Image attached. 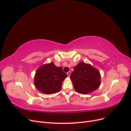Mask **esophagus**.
Segmentation results:
<instances>
[{"label":"esophagus","mask_w":131,"mask_h":131,"mask_svg":"<svg viewBox=\"0 0 131 131\" xmlns=\"http://www.w3.org/2000/svg\"><path fill=\"white\" fill-rule=\"evenodd\" d=\"M70 72H68V73H67V75H68V77H70Z\"/></svg>","instance_id":"34e87169"}]
</instances>
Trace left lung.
Segmentation results:
<instances>
[{
    "label": "left lung",
    "instance_id": "left-lung-1",
    "mask_svg": "<svg viewBox=\"0 0 131 131\" xmlns=\"http://www.w3.org/2000/svg\"><path fill=\"white\" fill-rule=\"evenodd\" d=\"M70 78L75 90L82 94L92 92L101 84V74L98 70L82 62L74 67Z\"/></svg>",
    "mask_w": 131,
    "mask_h": 131
}]
</instances>
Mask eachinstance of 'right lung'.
I'll return each instance as SVG.
<instances>
[{
	"label": "right lung",
	"instance_id": "add662e5",
	"mask_svg": "<svg viewBox=\"0 0 131 131\" xmlns=\"http://www.w3.org/2000/svg\"><path fill=\"white\" fill-rule=\"evenodd\" d=\"M67 76L62 67L51 62L41 66L36 70L34 84L39 91L45 94L56 93L61 91L62 82Z\"/></svg>",
	"mask_w": 131,
	"mask_h": 131
}]
</instances>
